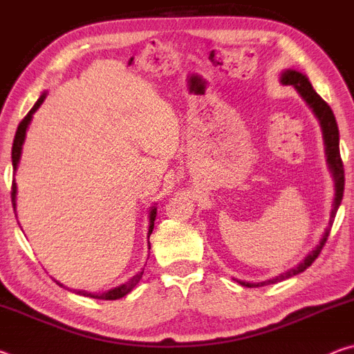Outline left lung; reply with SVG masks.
<instances>
[{"label": "left lung", "mask_w": 354, "mask_h": 354, "mask_svg": "<svg viewBox=\"0 0 354 354\" xmlns=\"http://www.w3.org/2000/svg\"><path fill=\"white\" fill-rule=\"evenodd\" d=\"M281 82L286 84V86H293L297 88V92L301 95V98L306 101L308 106L313 109L314 115L319 118L320 122V128L323 133V142H325V154H326V162L329 170L333 173L334 178V185H335V194H334V201H333V209H331V215H329V226L326 227L325 234H323L320 243L317 245L315 250L310 251V253L304 257L303 262H299L295 268H290L286 273L279 274V277L268 279V281H262V283H242V286L247 287H262L266 284H273L278 283V281H283L293 277V274H298L306 270L309 266H313V262L319 257L320 251L323 248V245L326 243L329 231H331L333 221L335 217V212L340 206V201H342L344 196V185H345V175H344V162L342 158H340V149H339V128H337V122H335V117L331 111V107L328 106V103L323 100L319 93H317L306 76L299 71L295 70H286L281 73Z\"/></svg>", "instance_id": "obj_1"}]
</instances>
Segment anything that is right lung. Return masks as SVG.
<instances>
[{
	"mask_svg": "<svg viewBox=\"0 0 354 354\" xmlns=\"http://www.w3.org/2000/svg\"><path fill=\"white\" fill-rule=\"evenodd\" d=\"M45 98H46V93L44 92V93L40 95V98L37 100V103H35V104L32 106V109L28 112V115L21 120L20 124H19V128H17V133H15V137H14V145H12V165H14V170H15V171H17V167H19L20 158H21V148H23V143H25L26 129H28V127H29V123H31L34 112L39 109L40 104L44 103V100H45ZM10 196H12V205H14V211L17 212V209H15V206H17V205H15V198H17V184H15V181H12V192H10ZM156 211H158V209H156L154 206L151 207V211H149L148 239H149V234H151V232H153V227H154ZM15 217H17V214H15ZM148 243H149V242H148ZM148 247H149V245H148ZM142 274H143V270L137 273L136 277L131 278V279L128 281V283H124V284H122V286H118V287H115V289H111V290H107V292H104V293H101V295H97V293H88V292H86V290H77V292H76V290H73V292L80 293V295H84V297L98 298V299H118V298L124 297V295H127V293H129L131 290L134 289L136 284L139 283V281L142 279ZM56 283H57L59 286H61V287H64V284L59 283V281H56Z\"/></svg>",
	"mask_w": 354,
	"mask_h": 354,
	"instance_id": "obj_1",
	"label": "right lung"
}]
</instances>
